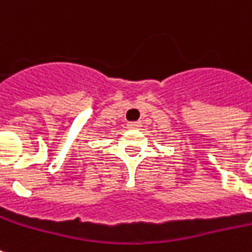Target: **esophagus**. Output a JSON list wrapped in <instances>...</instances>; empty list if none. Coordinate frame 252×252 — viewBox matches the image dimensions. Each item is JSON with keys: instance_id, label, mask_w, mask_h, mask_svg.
I'll use <instances>...</instances> for the list:
<instances>
[{"instance_id": "esophagus-1", "label": "esophagus", "mask_w": 252, "mask_h": 252, "mask_svg": "<svg viewBox=\"0 0 252 252\" xmlns=\"http://www.w3.org/2000/svg\"><path fill=\"white\" fill-rule=\"evenodd\" d=\"M142 124L141 122H130L128 123V128H130V129H137V128H140Z\"/></svg>"}]
</instances>
